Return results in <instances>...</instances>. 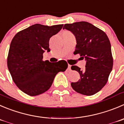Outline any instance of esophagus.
<instances>
[{"label": "esophagus", "instance_id": "1", "mask_svg": "<svg viewBox=\"0 0 124 124\" xmlns=\"http://www.w3.org/2000/svg\"><path fill=\"white\" fill-rule=\"evenodd\" d=\"M68 70H71V66L69 65H69H68Z\"/></svg>", "mask_w": 124, "mask_h": 124}]
</instances>
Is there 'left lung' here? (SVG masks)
Listing matches in <instances>:
<instances>
[{
    "label": "left lung",
    "instance_id": "obj_1",
    "mask_svg": "<svg viewBox=\"0 0 124 124\" xmlns=\"http://www.w3.org/2000/svg\"><path fill=\"white\" fill-rule=\"evenodd\" d=\"M63 29L75 35L77 44L74 54H79L86 61L83 70L77 66H72V70H77L80 75L78 82H72V88L83 95H94L105 85L113 68L108 37L102 30L85 21L66 23Z\"/></svg>",
    "mask_w": 124,
    "mask_h": 124
}]
</instances>
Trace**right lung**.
Returning a JSON list of instances; mask_svg holds the SVG:
<instances>
[{"mask_svg":"<svg viewBox=\"0 0 124 124\" xmlns=\"http://www.w3.org/2000/svg\"><path fill=\"white\" fill-rule=\"evenodd\" d=\"M63 24L52 26L36 23L19 31L10 44L7 66L16 85L30 96L45 93L55 75L64 72L68 63L43 61V53L50 51L49 39L61 30Z\"/></svg>","mask_w":124,"mask_h":124,"instance_id":"add662e5","label":"right lung"}]
</instances>
